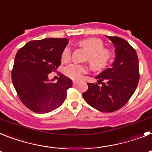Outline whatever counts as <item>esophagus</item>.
Returning a JSON list of instances; mask_svg holds the SVG:
<instances>
[{"mask_svg":"<svg viewBox=\"0 0 152 152\" xmlns=\"http://www.w3.org/2000/svg\"><path fill=\"white\" fill-rule=\"evenodd\" d=\"M78 83H79V81H76V80H73V81H72V84H73V86H76V85Z\"/></svg>","mask_w":152,"mask_h":152,"instance_id":"1","label":"esophagus"}]
</instances>
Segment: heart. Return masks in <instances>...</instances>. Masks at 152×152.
<instances>
[{
    "mask_svg": "<svg viewBox=\"0 0 152 152\" xmlns=\"http://www.w3.org/2000/svg\"><path fill=\"white\" fill-rule=\"evenodd\" d=\"M79 46L87 50L86 61H87L94 71L104 69L112 58V51L109 48H104V42L100 38L88 37L79 40ZM71 57V50L65 48L61 54V61H68ZM87 66L79 64H70L64 69V73L72 80H80L83 74L87 72Z\"/></svg>",
    "mask_w": 152,
    "mask_h": 152,
    "instance_id": "1",
    "label": "heart"
}]
</instances>
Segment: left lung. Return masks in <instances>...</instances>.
Masks as SVG:
<instances>
[{"instance_id": "obj_1", "label": "left lung", "mask_w": 152, "mask_h": 152, "mask_svg": "<svg viewBox=\"0 0 152 152\" xmlns=\"http://www.w3.org/2000/svg\"><path fill=\"white\" fill-rule=\"evenodd\" d=\"M107 37L115 48L114 62L112 67L96 76L97 83H88V90L83 94V97L97 110L112 112L123 107L134 94L140 73L135 49L123 38Z\"/></svg>"}]
</instances>
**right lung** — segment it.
<instances>
[{"mask_svg":"<svg viewBox=\"0 0 152 152\" xmlns=\"http://www.w3.org/2000/svg\"><path fill=\"white\" fill-rule=\"evenodd\" d=\"M66 38L32 40L18 50L12 71V80L18 97L36 113H48L63 104L72 80L61 75L57 83L48 74L61 65ZM53 81V80H52Z\"/></svg>","mask_w":152,"mask_h":152,"instance_id":"obj_1","label":"right lung"}]
</instances>
